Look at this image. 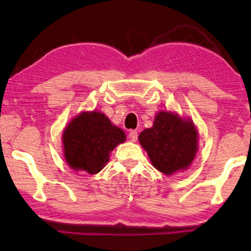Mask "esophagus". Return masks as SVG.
Here are the masks:
<instances>
[{"label":"esophagus","mask_w":251,"mask_h":251,"mask_svg":"<svg viewBox=\"0 0 251 251\" xmlns=\"http://www.w3.org/2000/svg\"><path fill=\"white\" fill-rule=\"evenodd\" d=\"M129 139L131 142H136L138 138V131L137 130H129Z\"/></svg>","instance_id":"1"}]
</instances>
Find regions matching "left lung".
<instances>
[{
	"label": "left lung",
	"mask_w": 251,
	"mask_h": 251,
	"mask_svg": "<svg viewBox=\"0 0 251 251\" xmlns=\"http://www.w3.org/2000/svg\"><path fill=\"white\" fill-rule=\"evenodd\" d=\"M197 137L192 122L175 114L159 112L151 128L142 131L138 139L154 167L172 175L192 164L197 151Z\"/></svg>",
	"instance_id": "obj_1"
}]
</instances>
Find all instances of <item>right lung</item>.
Returning <instances> with one entry per match:
<instances>
[{"label": "right lung", "mask_w": 251, "mask_h": 251, "mask_svg": "<svg viewBox=\"0 0 251 251\" xmlns=\"http://www.w3.org/2000/svg\"><path fill=\"white\" fill-rule=\"evenodd\" d=\"M125 138L124 131L112 125L104 114L84 112L63 133L65 159L75 171L97 174L109 160V152Z\"/></svg>", "instance_id": "add662e5"}]
</instances>
